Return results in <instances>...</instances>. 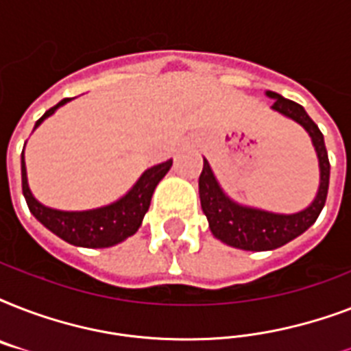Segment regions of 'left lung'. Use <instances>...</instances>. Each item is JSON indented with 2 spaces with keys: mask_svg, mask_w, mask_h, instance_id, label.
<instances>
[{
  "mask_svg": "<svg viewBox=\"0 0 351 351\" xmlns=\"http://www.w3.org/2000/svg\"><path fill=\"white\" fill-rule=\"evenodd\" d=\"M266 95L269 98H275V104H273L275 111L299 121L300 125L310 132L317 156H319V165H321V186H319V193L313 204L300 213L275 215L261 211V209L242 208L239 204L231 202L222 193L211 173V167L204 160L202 173L198 178V189H200L202 211L208 217L209 228L219 240L245 251L277 250L304 233L321 215L326 204L328 186H330V160H328V151L321 129L308 117L302 106L288 98H282L273 90H267Z\"/></svg>",
  "mask_w": 351,
  "mask_h": 351,
  "instance_id": "obj_1",
  "label": "left lung"
}]
</instances>
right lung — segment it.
<instances>
[{
	"label": "right lung",
	"mask_w": 351,
	"mask_h": 351,
	"mask_svg": "<svg viewBox=\"0 0 351 351\" xmlns=\"http://www.w3.org/2000/svg\"><path fill=\"white\" fill-rule=\"evenodd\" d=\"M69 100L71 98H63L60 104L51 107L40 120L36 121V127ZM171 165H173V160L154 165L140 176L136 186L132 187L121 200L107 206V208L82 211V213H69V211L45 208L32 197V193L29 191V186H27L23 153H21V187H23V197L27 200L30 213L34 215L47 230H51L52 233L58 234L69 244L82 245V247H109V245L118 244L127 237L136 233L142 224L143 215L147 213L154 187L171 169Z\"/></svg>",
	"instance_id": "add662e5"
}]
</instances>
